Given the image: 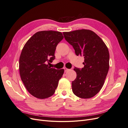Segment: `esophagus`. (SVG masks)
Returning a JSON list of instances; mask_svg holds the SVG:
<instances>
[{
  "mask_svg": "<svg viewBox=\"0 0 128 128\" xmlns=\"http://www.w3.org/2000/svg\"><path fill=\"white\" fill-rule=\"evenodd\" d=\"M64 72H68V70H69V69H68V68H64Z\"/></svg>",
  "mask_w": 128,
  "mask_h": 128,
  "instance_id": "esophagus-1",
  "label": "esophagus"
}]
</instances>
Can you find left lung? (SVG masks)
Returning a JSON list of instances; mask_svg holds the SVG:
<instances>
[{"instance_id": "obj_1", "label": "left lung", "mask_w": 128, "mask_h": 128, "mask_svg": "<svg viewBox=\"0 0 128 128\" xmlns=\"http://www.w3.org/2000/svg\"><path fill=\"white\" fill-rule=\"evenodd\" d=\"M64 37L75 50L77 56H83L84 67H75L76 79L72 90L78 97L88 99L101 90L109 70L108 48L97 34L90 30L81 29L63 32Z\"/></svg>"}]
</instances>
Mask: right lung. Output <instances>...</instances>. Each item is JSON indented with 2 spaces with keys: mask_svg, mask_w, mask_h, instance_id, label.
Wrapping results in <instances>:
<instances>
[{
  "mask_svg": "<svg viewBox=\"0 0 128 128\" xmlns=\"http://www.w3.org/2000/svg\"><path fill=\"white\" fill-rule=\"evenodd\" d=\"M62 34L56 31H41L34 34L23 48L19 60L21 80L30 94L39 99L52 96L56 91L64 69L51 68L55 59L57 45Z\"/></svg>",
  "mask_w": 128,
  "mask_h": 128,
  "instance_id": "right-lung-1",
  "label": "right lung"
}]
</instances>
